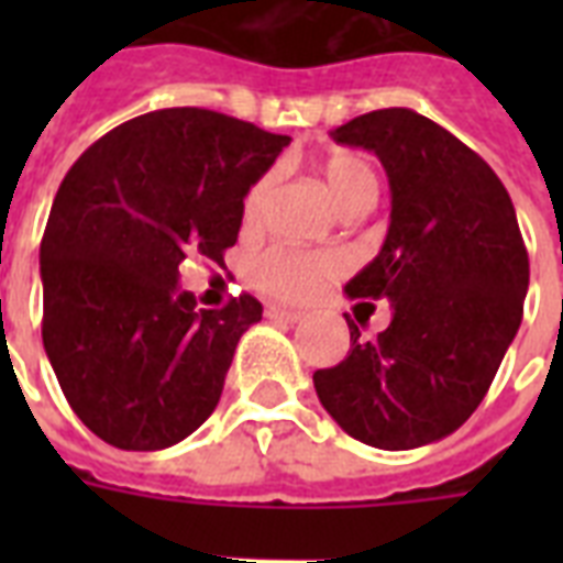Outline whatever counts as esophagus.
<instances>
[{"mask_svg": "<svg viewBox=\"0 0 563 563\" xmlns=\"http://www.w3.org/2000/svg\"><path fill=\"white\" fill-rule=\"evenodd\" d=\"M265 318H272V321H283V324H298L300 318H303V312H300V309L277 307V303H272V307H265Z\"/></svg>", "mask_w": 563, "mask_h": 563, "instance_id": "esophagus-1", "label": "esophagus"}]
</instances>
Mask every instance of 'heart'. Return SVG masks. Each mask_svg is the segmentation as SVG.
<instances>
[{
  "label": "heart",
  "instance_id": "1",
  "mask_svg": "<svg viewBox=\"0 0 563 563\" xmlns=\"http://www.w3.org/2000/svg\"><path fill=\"white\" fill-rule=\"evenodd\" d=\"M318 175L324 180L327 192L333 195V201L339 203V210L362 198H374L376 180L374 172L360 154H330L321 166ZM274 187V175H265L251 187L245 195V207H242V219L245 224H256L263 216V207L268 201ZM339 268V260L330 254H303V251H291V247L274 245L268 251L256 256L251 263V283L256 289L277 295V298H307L309 291L316 289L318 283L324 280L327 274H333Z\"/></svg>",
  "mask_w": 563,
  "mask_h": 563
}]
</instances>
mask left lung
I'll return each instance as SVG.
<instances>
[{"mask_svg": "<svg viewBox=\"0 0 563 563\" xmlns=\"http://www.w3.org/2000/svg\"><path fill=\"white\" fill-rule=\"evenodd\" d=\"M335 143L374 152L391 221L347 298H385L391 324L351 327V351L312 374L330 418L362 444L415 450L471 418L515 342L529 254L515 203L479 154L409 108L351 119Z\"/></svg>", "mask_w": 563, "mask_h": 563, "instance_id": "1", "label": "left lung"}]
</instances>
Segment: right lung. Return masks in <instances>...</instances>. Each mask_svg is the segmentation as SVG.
Wrapping results in <instances>:
<instances>
[{
    "instance_id": "right-lung-1",
    "label": "right lung",
    "mask_w": 563,
    "mask_h": 563,
    "mask_svg": "<svg viewBox=\"0 0 563 563\" xmlns=\"http://www.w3.org/2000/svg\"><path fill=\"white\" fill-rule=\"evenodd\" d=\"M289 136L203 108L113 128L66 172L40 242L43 347L73 411L119 450H166L219 406L251 295L198 309L187 254L236 245L247 189Z\"/></svg>"
}]
</instances>
